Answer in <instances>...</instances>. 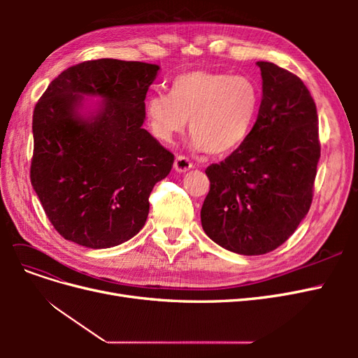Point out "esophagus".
<instances>
[{"instance_id": "1", "label": "esophagus", "mask_w": 358, "mask_h": 358, "mask_svg": "<svg viewBox=\"0 0 358 358\" xmlns=\"http://www.w3.org/2000/svg\"><path fill=\"white\" fill-rule=\"evenodd\" d=\"M173 167H175V170H176L178 173H185V171H188V170L192 169V162H191L187 157L179 155V157H176L175 164H173Z\"/></svg>"}]
</instances>
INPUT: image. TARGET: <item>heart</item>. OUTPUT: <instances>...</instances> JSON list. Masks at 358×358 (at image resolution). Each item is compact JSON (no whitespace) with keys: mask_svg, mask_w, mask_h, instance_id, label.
<instances>
[{"mask_svg":"<svg viewBox=\"0 0 358 358\" xmlns=\"http://www.w3.org/2000/svg\"><path fill=\"white\" fill-rule=\"evenodd\" d=\"M259 101L258 85L248 76L197 70L176 76L170 94H150L145 115L149 131L166 143L187 128L189 119L191 146L222 155L248 138Z\"/></svg>","mask_w":358,"mask_h":358,"instance_id":"obj_1","label":"heart"}]
</instances>
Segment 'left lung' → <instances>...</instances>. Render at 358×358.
Instances as JSON below:
<instances>
[{"label":"left lung","mask_w":358,"mask_h":358,"mask_svg":"<svg viewBox=\"0 0 358 358\" xmlns=\"http://www.w3.org/2000/svg\"><path fill=\"white\" fill-rule=\"evenodd\" d=\"M263 95L245 142L206 169L201 227L227 251L262 255L282 245L309 212L321 155L315 101L297 76L258 61Z\"/></svg>","instance_id":"8db88e82"}]
</instances>
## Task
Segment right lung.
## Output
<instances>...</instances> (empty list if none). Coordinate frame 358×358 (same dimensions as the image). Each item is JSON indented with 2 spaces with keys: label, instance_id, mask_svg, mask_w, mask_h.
<instances>
[{
  "label": "right lung",
  "instance_id": "right-lung-1",
  "mask_svg": "<svg viewBox=\"0 0 358 358\" xmlns=\"http://www.w3.org/2000/svg\"><path fill=\"white\" fill-rule=\"evenodd\" d=\"M158 71L137 61L80 62L36 104L31 185L64 239L104 249L143 229L149 194L175 161L142 127Z\"/></svg>",
  "mask_w": 358,
  "mask_h": 358
}]
</instances>
